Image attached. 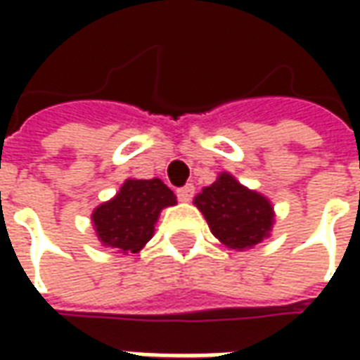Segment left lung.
<instances>
[{"instance_id":"8db88e82","label":"left lung","mask_w":360,"mask_h":360,"mask_svg":"<svg viewBox=\"0 0 360 360\" xmlns=\"http://www.w3.org/2000/svg\"><path fill=\"white\" fill-rule=\"evenodd\" d=\"M177 204V196L158 177H127L113 198L98 204L92 227L102 245L123 255L139 252L154 237L160 214Z\"/></svg>"}]
</instances>
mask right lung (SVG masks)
<instances>
[{
	"label": "right lung",
	"instance_id": "right-lung-1",
	"mask_svg": "<svg viewBox=\"0 0 360 360\" xmlns=\"http://www.w3.org/2000/svg\"><path fill=\"white\" fill-rule=\"evenodd\" d=\"M195 206L202 212L214 237L227 249H252L270 237L276 221L270 200L227 172L219 173L210 187L195 196Z\"/></svg>",
	"mask_w": 360,
	"mask_h": 360
}]
</instances>
